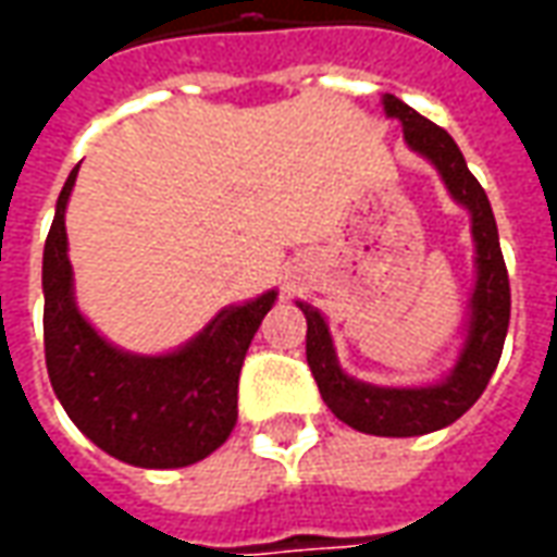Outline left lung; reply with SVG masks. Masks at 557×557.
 I'll use <instances>...</instances> for the list:
<instances>
[{
	"mask_svg": "<svg viewBox=\"0 0 557 557\" xmlns=\"http://www.w3.org/2000/svg\"><path fill=\"white\" fill-rule=\"evenodd\" d=\"M382 103H385V113L403 125V137L411 151L430 160L442 175L450 199L466 208L471 218L474 289L468 301L466 339H462L459 358L450 373L430 385H370L339 367L325 315L307 301L295 304L301 307L307 319V363L313 370L315 385L327 409L343 423H349L351 430L367 432V435L411 438V435H426V432L450 426L486 391L502 358L504 337L510 325V280L504 268L498 226H495L486 190L471 175L454 137L444 127L432 125L430 119L414 113L409 103H403L394 95H385Z\"/></svg>",
	"mask_w": 557,
	"mask_h": 557,
	"instance_id": "obj_1",
	"label": "left lung"
}]
</instances>
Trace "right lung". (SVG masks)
Segmentation results:
<instances>
[{"label": "right lung", "mask_w": 557, "mask_h": 557, "mask_svg": "<svg viewBox=\"0 0 557 557\" xmlns=\"http://www.w3.org/2000/svg\"><path fill=\"white\" fill-rule=\"evenodd\" d=\"M79 170V166H77ZM67 175L44 244V351L55 397L103 454L137 468L194 466L230 438L238 375L277 289L223 307L196 337L163 355H137L101 337L74 298L65 208Z\"/></svg>", "instance_id": "1"}]
</instances>
